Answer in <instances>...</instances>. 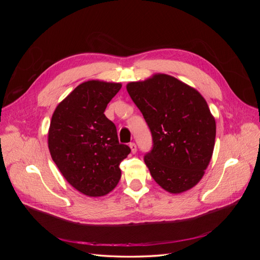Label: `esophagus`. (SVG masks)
Returning <instances> with one entry per match:
<instances>
[{
    "mask_svg": "<svg viewBox=\"0 0 260 260\" xmlns=\"http://www.w3.org/2000/svg\"><path fill=\"white\" fill-rule=\"evenodd\" d=\"M129 146H130V148H131V153H132V154H136V153H137V145H136V143L131 142V143L129 144Z\"/></svg>",
    "mask_w": 260,
    "mask_h": 260,
    "instance_id": "1",
    "label": "esophagus"
}]
</instances>
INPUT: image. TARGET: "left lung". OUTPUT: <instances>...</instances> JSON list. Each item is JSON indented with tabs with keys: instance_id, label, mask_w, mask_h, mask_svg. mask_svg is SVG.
I'll return each instance as SVG.
<instances>
[{
	"instance_id": "8db88e82",
	"label": "left lung",
	"mask_w": 260,
	"mask_h": 260,
	"mask_svg": "<svg viewBox=\"0 0 260 260\" xmlns=\"http://www.w3.org/2000/svg\"><path fill=\"white\" fill-rule=\"evenodd\" d=\"M127 91L153 137L144 157L151 176L165 191L180 194L198 184L210 162L216 120L192 86L166 74L129 82Z\"/></svg>"
}]
</instances>
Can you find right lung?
Returning a JSON list of instances; mask_svg holds the SVG:
<instances>
[{"label": "right lung", "mask_w": 260, "mask_h": 260, "mask_svg": "<svg viewBox=\"0 0 260 260\" xmlns=\"http://www.w3.org/2000/svg\"><path fill=\"white\" fill-rule=\"evenodd\" d=\"M120 89L118 82H82L56 106L51 119L48 145L52 159L67 182L90 198L114 190L121 177L119 164L130 153L104 114Z\"/></svg>", "instance_id": "1"}]
</instances>
